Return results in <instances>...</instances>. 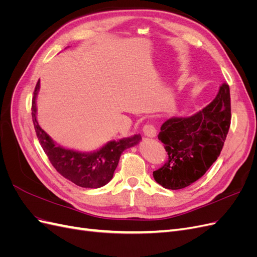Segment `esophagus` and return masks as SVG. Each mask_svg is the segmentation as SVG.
<instances>
[{"mask_svg":"<svg viewBox=\"0 0 257 257\" xmlns=\"http://www.w3.org/2000/svg\"><path fill=\"white\" fill-rule=\"evenodd\" d=\"M143 132H144V134L148 137L152 138V137L157 136V128H155L153 125H151V124H146L143 128Z\"/></svg>","mask_w":257,"mask_h":257,"instance_id":"34e87169","label":"esophagus"}]
</instances>
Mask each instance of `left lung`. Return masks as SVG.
Here are the masks:
<instances>
[{
  "mask_svg": "<svg viewBox=\"0 0 257 257\" xmlns=\"http://www.w3.org/2000/svg\"><path fill=\"white\" fill-rule=\"evenodd\" d=\"M230 94L223 83L215 98L191 116H173L163 123L159 139L168 160L153 172L163 188L180 190L203 177L219 158L230 125Z\"/></svg>",
  "mask_w": 257,
  "mask_h": 257,
  "instance_id": "8db88e82",
  "label": "left lung"
}]
</instances>
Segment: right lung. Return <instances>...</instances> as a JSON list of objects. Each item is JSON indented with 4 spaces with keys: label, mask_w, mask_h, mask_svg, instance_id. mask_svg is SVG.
Here are the masks:
<instances>
[{
    "label": "right lung",
    "mask_w": 257,
    "mask_h": 257,
    "mask_svg": "<svg viewBox=\"0 0 257 257\" xmlns=\"http://www.w3.org/2000/svg\"><path fill=\"white\" fill-rule=\"evenodd\" d=\"M37 81L32 99V119L36 136L42 148L57 172L76 185L87 189H98L109 182L118 166L121 153L134 147L142 139L136 134L120 141L108 142L100 149L93 152H80L66 149L54 143L51 137L40 126L36 119V97L40 91Z\"/></svg>",
    "instance_id": "right-lung-1"
}]
</instances>
